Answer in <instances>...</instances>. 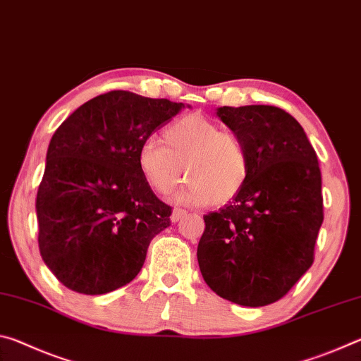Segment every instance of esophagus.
<instances>
[{"mask_svg": "<svg viewBox=\"0 0 361 361\" xmlns=\"http://www.w3.org/2000/svg\"><path fill=\"white\" fill-rule=\"evenodd\" d=\"M183 216H186V210H183V209H173L172 216H170V219H172V223H176V221H180V219H181Z\"/></svg>", "mask_w": 361, "mask_h": 361, "instance_id": "esophagus-1", "label": "esophagus"}]
</instances>
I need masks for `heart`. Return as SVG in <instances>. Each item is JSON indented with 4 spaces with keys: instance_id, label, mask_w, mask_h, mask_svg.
Masks as SVG:
<instances>
[{
    "instance_id": "heart-1",
    "label": "heart",
    "mask_w": 361,
    "mask_h": 361,
    "mask_svg": "<svg viewBox=\"0 0 361 361\" xmlns=\"http://www.w3.org/2000/svg\"><path fill=\"white\" fill-rule=\"evenodd\" d=\"M166 146L146 142L138 149V169L149 186L167 195L183 181L181 199L189 204L221 207L234 200L250 176V154L243 140L221 130L216 122L188 114L164 130Z\"/></svg>"
}]
</instances>
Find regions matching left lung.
I'll list each match as a JSON object with an SVG mask.
<instances>
[{
  "label": "left lung",
  "instance_id": "1",
  "mask_svg": "<svg viewBox=\"0 0 361 361\" xmlns=\"http://www.w3.org/2000/svg\"><path fill=\"white\" fill-rule=\"evenodd\" d=\"M216 114L243 140L252 169L232 202L204 215L199 267L218 296L261 307L283 298L314 262L323 223L319 159L282 108L223 106Z\"/></svg>",
  "mask_w": 361,
  "mask_h": 361
}]
</instances>
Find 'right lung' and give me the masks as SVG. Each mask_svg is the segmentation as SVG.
Returning <instances> with one entry per match:
<instances>
[{"label":"right lung","mask_w":361,"mask_h":361,"mask_svg":"<svg viewBox=\"0 0 361 361\" xmlns=\"http://www.w3.org/2000/svg\"><path fill=\"white\" fill-rule=\"evenodd\" d=\"M183 103L111 90L85 102L51 138L36 195L38 245L54 276L82 295L127 285L172 207L138 169V149Z\"/></svg>","instance_id":"1"}]
</instances>
